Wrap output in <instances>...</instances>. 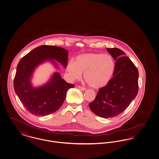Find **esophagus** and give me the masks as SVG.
<instances>
[{
	"mask_svg": "<svg viewBox=\"0 0 159 159\" xmlns=\"http://www.w3.org/2000/svg\"><path fill=\"white\" fill-rule=\"evenodd\" d=\"M78 89H80L81 90H82V91H84V90H86V88L85 87H82V86H80V85H78Z\"/></svg>",
	"mask_w": 159,
	"mask_h": 159,
	"instance_id": "34e87169",
	"label": "esophagus"
}]
</instances>
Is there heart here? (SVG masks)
Segmentation results:
<instances>
[{
    "instance_id": "1",
    "label": "heart",
    "mask_w": 159,
    "mask_h": 159,
    "mask_svg": "<svg viewBox=\"0 0 159 159\" xmlns=\"http://www.w3.org/2000/svg\"><path fill=\"white\" fill-rule=\"evenodd\" d=\"M72 80L80 79L82 73L90 86L95 89L105 87L110 82L116 70V62L112 56L101 53H87L78 56L76 61L70 60L67 66Z\"/></svg>"
}]
</instances>
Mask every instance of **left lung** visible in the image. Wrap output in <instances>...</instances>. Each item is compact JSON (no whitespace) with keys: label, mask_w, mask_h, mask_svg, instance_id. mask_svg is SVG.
<instances>
[{"label":"left lung","mask_w":159,"mask_h":159,"mask_svg":"<svg viewBox=\"0 0 159 159\" xmlns=\"http://www.w3.org/2000/svg\"><path fill=\"white\" fill-rule=\"evenodd\" d=\"M116 61L114 76L107 85L99 89L89 107L96 115L103 118L116 117L122 113L138 92L139 72L125 52L117 48H107Z\"/></svg>","instance_id":"obj_1"}]
</instances>
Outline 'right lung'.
I'll return each mask as SVG.
<instances>
[{
  "instance_id": "add662e5",
  "label": "right lung",
  "mask_w": 159,
  "mask_h": 159,
  "mask_svg": "<svg viewBox=\"0 0 159 159\" xmlns=\"http://www.w3.org/2000/svg\"><path fill=\"white\" fill-rule=\"evenodd\" d=\"M54 60L67 66L68 51L50 45H41L21 59L14 80V90L25 109L36 116H45L57 111L65 99L67 91L75 85L67 83L56 72L43 86L34 88L30 80L34 68L40 63ZM57 66V63H56Z\"/></svg>"
}]
</instances>
